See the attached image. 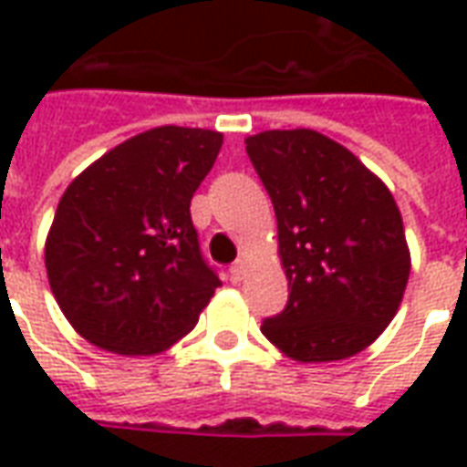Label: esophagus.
I'll return each mask as SVG.
<instances>
[{
	"label": "esophagus",
	"instance_id": "esophagus-1",
	"mask_svg": "<svg viewBox=\"0 0 467 467\" xmlns=\"http://www.w3.org/2000/svg\"><path fill=\"white\" fill-rule=\"evenodd\" d=\"M243 277H244V263L243 260H237V263L230 265V280H233V283H240Z\"/></svg>",
	"mask_w": 467,
	"mask_h": 467
}]
</instances>
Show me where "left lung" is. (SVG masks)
Masks as SVG:
<instances>
[{
  "instance_id": "8db88e82",
  "label": "left lung",
  "mask_w": 467,
  "mask_h": 467,
  "mask_svg": "<svg viewBox=\"0 0 467 467\" xmlns=\"http://www.w3.org/2000/svg\"><path fill=\"white\" fill-rule=\"evenodd\" d=\"M270 194L290 285L263 335L300 362L343 360L388 327L408 285L410 253L390 190L313 130L244 140Z\"/></svg>"
}]
</instances>
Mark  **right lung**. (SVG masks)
Returning <instances> with one entry per match:
<instances>
[{"label": "right lung", "instance_id": "1", "mask_svg": "<svg viewBox=\"0 0 467 467\" xmlns=\"http://www.w3.org/2000/svg\"><path fill=\"white\" fill-rule=\"evenodd\" d=\"M223 134L157 127L117 144L67 187L45 247L49 287L102 350L154 355L190 333L220 277L190 202Z\"/></svg>", "mask_w": 467, "mask_h": 467}]
</instances>
